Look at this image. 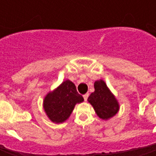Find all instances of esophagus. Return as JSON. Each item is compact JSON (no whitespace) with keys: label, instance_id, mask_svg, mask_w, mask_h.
<instances>
[{"label":"esophagus","instance_id":"obj_1","mask_svg":"<svg viewBox=\"0 0 156 156\" xmlns=\"http://www.w3.org/2000/svg\"><path fill=\"white\" fill-rule=\"evenodd\" d=\"M87 97H88V94H85L83 95V98H84V101H85L87 100Z\"/></svg>","mask_w":156,"mask_h":156}]
</instances>
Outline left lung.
<instances>
[{
  "label": "left lung",
  "instance_id": "1",
  "mask_svg": "<svg viewBox=\"0 0 156 156\" xmlns=\"http://www.w3.org/2000/svg\"><path fill=\"white\" fill-rule=\"evenodd\" d=\"M94 91L89 95L87 101L92 105L97 116L101 120H109L120 109V104L115 94L103 80H97L94 84Z\"/></svg>",
  "mask_w": 156,
  "mask_h": 156
}]
</instances>
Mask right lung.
Instances as JSON below:
<instances>
[{
  "label": "right lung",
  "instance_id": "obj_1",
  "mask_svg": "<svg viewBox=\"0 0 156 156\" xmlns=\"http://www.w3.org/2000/svg\"><path fill=\"white\" fill-rule=\"evenodd\" d=\"M83 101L75 84L70 80H66L46 94L43 99V109L52 122L62 123L69 119L75 105Z\"/></svg>",
  "mask_w": 156,
  "mask_h": 156
}]
</instances>
